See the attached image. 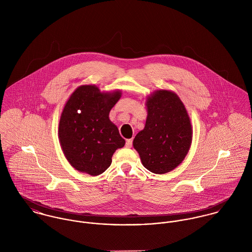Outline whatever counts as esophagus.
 <instances>
[{
  "mask_svg": "<svg viewBox=\"0 0 252 252\" xmlns=\"http://www.w3.org/2000/svg\"><path fill=\"white\" fill-rule=\"evenodd\" d=\"M132 144H133V140H132V139L127 140V141H126V147H128V148L132 147Z\"/></svg>",
  "mask_w": 252,
  "mask_h": 252,
  "instance_id": "esophagus-1",
  "label": "esophagus"
}]
</instances>
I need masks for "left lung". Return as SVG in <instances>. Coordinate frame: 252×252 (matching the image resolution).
Masks as SVG:
<instances>
[{
  "mask_svg": "<svg viewBox=\"0 0 252 252\" xmlns=\"http://www.w3.org/2000/svg\"><path fill=\"white\" fill-rule=\"evenodd\" d=\"M144 130L133 141L148 171L166 174L184 160L192 143V126L180 97L170 90H157L146 99Z\"/></svg>",
  "mask_w": 252,
  "mask_h": 252,
  "instance_id": "1",
  "label": "left lung"
}]
</instances>
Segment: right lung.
<instances>
[{
	"mask_svg": "<svg viewBox=\"0 0 252 252\" xmlns=\"http://www.w3.org/2000/svg\"><path fill=\"white\" fill-rule=\"evenodd\" d=\"M121 91L101 92L95 85L77 87L62 111L59 122L61 148L72 167L91 176L103 174L117 148L125 144L109 111Z\"/></svg>",
	"mask_w": 252,
	"mask_h": 252,
	"instance_id": "add662e5",
	"label": "right lung"
}]
</instances>
